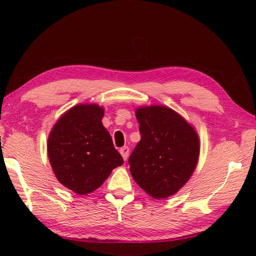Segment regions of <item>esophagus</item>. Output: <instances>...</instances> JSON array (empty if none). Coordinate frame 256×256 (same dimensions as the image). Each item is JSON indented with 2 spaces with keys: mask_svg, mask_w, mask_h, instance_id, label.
Masks as SVG:
<instances>
[{
  "mask_svg": "<svg viewBox=\"0 0 256 256\" xmlns=\"http://www.w3.org/2000/svg\"><path fill=\"white\" fill-rule=\"evenodd\" d=\"M120 153H121L124 160H126L128 157V154H130V148H128V146H124V148H122L121 150H120Z\"/></svg>",
  "mask_w": 256,
  "mask_h": 256,
  "instance_id": "1",
  "label": "esophagus"
}]
</instances>
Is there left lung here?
Wrapping results in <instances>:
<instances>
[{"instance_id":"left-lung-1","label":"left lung","mask_w":256,"mask_h":256,"mask_svg":"<svg viewBox=\"0 0 256 256\" xmlns=\"http://www.w3.org/2000/svg\"><path fill=\"white\" fill-rule=\"evenodd\" d=\"M136 118L140 140L128 158L132 177L152 197H170L194 170L200 150L198 135L166 106L140 108Z\"/></svg>"}]
</instances>
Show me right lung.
<instances>
[{
  "label": "right lung",
  "mask_w": 256,
  "mask_h": 256,
  "mask_svg": "<svg viewBox=\"0 0 256 256\" xmlns=\"http://www.w3.org/2000/svg\"><path fill=\"white\" fill-rule=\"evenodd\" d=\"M104 111L96 104L70 108L52 128L48 157L57 179L78 194L99 188L123 158L101 120Z\"/></svg>",
  "instance_id": "obj_1"
}]
</instances>
